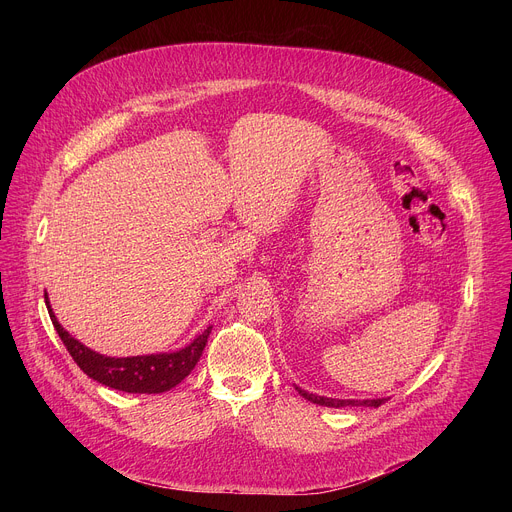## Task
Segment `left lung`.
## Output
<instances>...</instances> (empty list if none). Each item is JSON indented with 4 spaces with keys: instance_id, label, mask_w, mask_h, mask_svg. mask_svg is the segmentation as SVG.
<instances>
[{
    "instance_id": "obj_1",
    "label": "left lung",
    "mask_w": 512,
    "mask_h": 512,
    "mask_svg": "<svg viewBox=\"0 0 512 512\" xmlns=\"http://www.w3.org/2000/svg\"><path fill=\"white\" fill-rule=\"evenodd\" d=\"M296 391L304 397V399H308V401H312V403H316V405H324V407H379V405H383L387 399H332V397H320V395H314V393H308V391H304V389H300V387H296Z\"/></svg>"
}]
</instances>
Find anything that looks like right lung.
Returning <instances> with one entry per match:
<instances>
[{"label":"right lung","mask_w":512,"mask_h":512,"mask_svg":"<svg viewBox=\"0 0 512 512\" xmlns=\"http://www.w3.org/2000/svg\"><path fill=\"white\" fill-rule=\"evenodd\" d=\"M46 308L50 314V320L70 352V356L75 358L79 364V369L91 377L93 381L125 391V393H166L174 389L178 383H182L192 369L196 367V362L208 342L212 326H208L200 336H196L186 348L176 350V352H164V354H145V356H127V358H115V356H105L99 354L79 340L72 338L56 320L50 302L44 294Z\"/></svg>","instance_id":"1"}]
</instances>
